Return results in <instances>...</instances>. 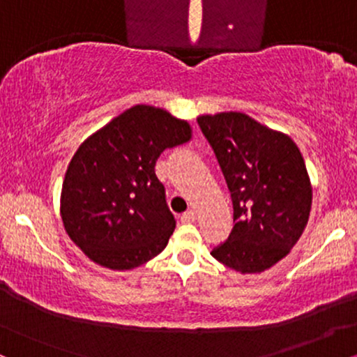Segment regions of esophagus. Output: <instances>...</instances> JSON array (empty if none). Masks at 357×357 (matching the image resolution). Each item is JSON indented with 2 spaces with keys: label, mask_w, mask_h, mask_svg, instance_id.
I'll return each instance as SVG.
<instances>
[{
  "label": "esophagus",
  "mask_w": 357,
  "mask_h": 357,
  "mask_svg": "<svg viewBox=\"0 0 357 357\" xmlns=\"http://www.w3.org/2000/svg\"><path fill=\"white\" fill-rule=\"evenodd\" d=\"M195 220H196V211L195 210H190V211L183 213V215H181L183 223H192Z\"/></svg>",
  "instance_id": "obj_1"
}]
</instances>
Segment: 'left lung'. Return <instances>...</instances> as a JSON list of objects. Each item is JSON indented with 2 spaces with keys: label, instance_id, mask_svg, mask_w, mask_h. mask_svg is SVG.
<instances>
[{
  "label": "left lung",
  "instance_id": "left-lung-1",
  "mask_svg": "<svg viewBox=\"0 0 357 357\" xmlns=\"http://www.w3.org/2000/svg\"><path fill=\"white\" fill-rule=\"evenodd\" d=\"M233 203V228L211 250L223 265L260 273L297 243L309 220L312 188L301 151L285 134L240 112L198 117Z\"/></svg>",
  "mask_w": 357,
  "mask_h": 357
}]
</instances>
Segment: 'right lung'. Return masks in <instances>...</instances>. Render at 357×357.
I'll use <instances>...</instances> for the list:
<instances>
[{"mask_svg": "<svg viewBox=\"0 0 357 357\" xmlns=\"http://www.w3.org/2000/svg\"><path fill=\"white\" fill-rule=\"evenodd\" d=\"M191 139V127L162 109L134 105L73 154L61 186V220L96 264L130 270L166 248L176 228L155 161Z\"/></svg>", "mask_w": 357, "mask_h": 357, "instance_id": "1", "label": "right lung"}]
</instances>
